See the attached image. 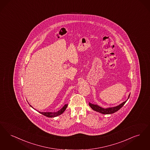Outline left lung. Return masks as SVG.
<instances>
[{
	"mask_svg": "<svg viewBox=\"0 0 150 150\" xmlns=\"http://www.w3.org/2000/svg\"><path fill=\"white\" fill-rule=\"evenodd\" d=\"M129 96L130 95H129V96H128V98H129ZM127 101H124L123 103H122L121 104L118 105L117 106L113 107V108H107V109L103 108L101 107H100L99 106H98L97 105L92 104L90 103H89V105L93 110L96 111L98 112H99L101 114H110L115 112L116 111L119 110L120 108H122L123 106V105L125 104V103L127 102Z\"/></svg>",
	"mask_w": 150,
	"mask_h": 150,
	"instance_id": "left-lung-1",
	"label": "left lung"
}]
</instances>
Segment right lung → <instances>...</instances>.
I'll use <instances>...</instances> for the list:
<instances>
[{"mask_svg": "<svg viewBox=\"0 0 150 150\" xmlns=\"http://www.w3.org/2000/svg\"><path fill=\"white\" fill-rule=\"evenodd\" d=\"M67 106H68V104H65L60 110H59L57 112H39L41 113V114L45 115V117H57L58 115H60V114H62L65 110L66 108H67Z\"/></svg>", "mask_w": 150, "mask_h": 150, "instance_id": "add662e5", "label": "right lung"}]
</instances>
